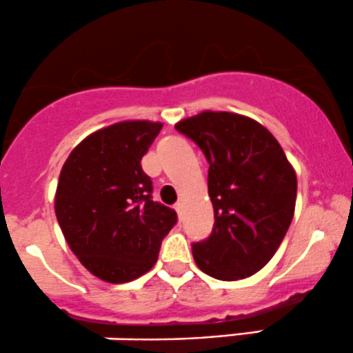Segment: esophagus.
Returning <instances> with one entry per match:
<instances>
[{
	"label": "esophagus",
	"instance_id": "34e87169",
	"mask_svg": "<svg viewBox=\"0 0 353 353\" xmlns=\"http://www.w3.org/2000/svg\"><path fill=\"white\" fill-rule=\"evenodd\" d=\"M174 208H176L177 216H179V218H183V214H184V204H183V203H177Z\"/></svg>",
	"mask_w": 353,
	"mask_h": 353
}]
</instances>
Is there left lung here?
Wrapping results in <instances>:
<instances>
[{
  "label": "left lung",
  "mask_w": 353,
  "mask_h": 353,
  "mask_svg": "<svg viewBox=\"0 0 353 353\" xmlns=\"http://www.w3.org/2000/svg\"><path fill=\"white\" fill-rule=\"evenodd\" d=\"M209 162L214 228L192 245L201 271L236 281L273 258L293 219L296 174L266 127L233 112L206 110L176 123Z\"/></svg>",
  "instance_id": "8db88e82"
}]
</instances>
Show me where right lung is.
I'll use <instances>...</instances> for the list:
<instances>
[{
    "instance_id": "add662e5",
    "label": "right lung",
    "mask_w": 353,
    "mask_h": 353,
    "mask_svg": "<svg viewBox=\"0 0 353 353\" xmlns=\"http://www.w3.org/2000/svg\"><path fill=\"white\" fill-rule=\"evenodd\" d=\"M161 122L125 120L85 137L70 152L55 194V214L70 250L107 283H127L156 265L174 209L152 201L141 161Z\"/></svg>"
}]
</instances>
